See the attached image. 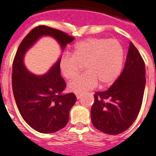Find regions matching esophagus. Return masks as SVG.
I'll list each match as a JSON object with an SVG mask.
<instances>
[{"instance_id": "esophagus-1", "label": "esophagus", "mask_w": 156, "mask_h": 156, "mask_svg": "<svg viewBox=\"0 0 156 156\" xmlns=\"http://www.w3.org/2000/svg\"><path fill=\"white\" fill-rule=\"evenodd\" d=\"M75 95H76V98H77V99H79V98H81L80 94H75Z\"/></svg>"}]
</instances>
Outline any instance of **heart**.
Wrapping results in <instances>:
<instances>
[{"label": "heart", "instance_id": "obj_1", "mask_svg": "<svg viewBox=\"0 0 156 156\" xmlns=\"http://www.w3.org/2000/svg\"><path fill=\"white\" fill-rule=\"evenodd\" d=\"M123 62V49L115 39L89 38L77 43L73 54L65 53L59 62L61 73L69 79L78 74L86 63L87 72L74 78L68 84L69 91L84 93L95 88L98 81L102 87L117 80Z\"/></svg>", "mask_w": 156, "mask_h": 156}]
</instances>
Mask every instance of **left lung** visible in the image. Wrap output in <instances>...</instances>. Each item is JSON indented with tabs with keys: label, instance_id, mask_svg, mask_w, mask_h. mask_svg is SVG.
<instances>
[{
	"label": "left lung",
	"instance_id": "8db88e82",
	"mask_svg": "<svg viewBox=\"0 0 156 156\" xmlns=\"http://www.w3.org/2000/svg\"><path fill=\"white\" fill-rule=\"evenodd\" d=\"M145 63L132 42L123 70L107 90L94 94L91 121L108 135L123 132L135 121L141 108L146 84Z\"/></svg>",
	"mask_w": 156,
	"mask_h": 156
}]
</instances>
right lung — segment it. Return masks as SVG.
Here are the masks:
<instances>
[{
    "label": "right lung",
    "mask_w": 156,
    "mask_h": 156,
    "mask_svg": "<svg viewBox=\"0 0 156 156\" xmlns=\"http://www.w3.org/2000/svg\"><path fill=\"white\" fill-rule=\"evenodd\" d=\"M54 37L62 49L74 40L66 33L39 25L22 40L12 62V92L18 111L26 123L38 132L49 134L62 129L69 121V112L75 103L74 93L63 94L66 82L61 76L60 58L45 74L30 73L24 65L28 49L41 37Z\"/></svg>",
    "instance_id": "right-lung-1"
}]
</instances>
